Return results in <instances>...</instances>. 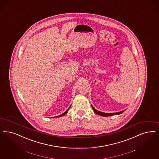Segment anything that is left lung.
Returning <instances> with one entry per match:
<instances>
[{
    "instance_id": "1",
    "label": "left lung",
    "mask_w": 159,
    "mask_h": 159,
    "mask_svg": "<svg viewBox=\"0 0 159 159\" xmlns=\"http://www.w3.org/2000/svg\"><path fill=\"white\" fill-rule=\"evenodd\" d=\"M92 108L93 109V111L95 112V113H96V114L102 116H112V115H115L121 114L122 112H124L125 111V110H124V111H122L120 112H115V113H105V112H101V111H99L96 110L95 108H94L92 105Z\"/></svg>"
}]
</instances>
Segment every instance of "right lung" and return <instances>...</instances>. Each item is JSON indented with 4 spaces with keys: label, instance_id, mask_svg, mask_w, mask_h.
Segmentation results:
<instances>
[{
    "label": "right lung",
    "instance_id": "right-lung-1",
    "mask_svg": "<svg viewBox=\"0 0 159 159\" xmlns=\"http://www.w3.org/2000/svg\"><path fill=\"white\" fill-rule=\"evenodd\" d=\"M70 107H71V106H70ZM70 107H69V108H68V109H67V111H66V112H64L63 114H62L60 115H58V116H55V117H54V118H58V117H61V116H64V115L66 114H67V112H68V111H69V109H70ZM53 118H54V117H53Z\"/></svg>",
    "mask_w": 159,
    "mask_h": 159
}]
</instances>
